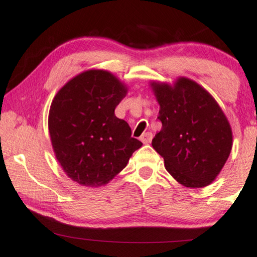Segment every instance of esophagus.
Masks as SVG:
<instances>
[{
    "label": "esophagus",
    "mask_w": 257,
    "mask_h": 257,
    "mask_svg": "<svg viewBox=\"0 0 257 257\" xmlns=\"http://www.w3.org/2000/svg\"><path fill=\"white\" fill-rule=\"evenodd\" d=\"M152 138H153V135L151 132H146L144 133V135L140 137V140H142L143 144H150L152 142Z\"/></svg>",
    "instance_id": "esophagus-1"
}]
</instances>
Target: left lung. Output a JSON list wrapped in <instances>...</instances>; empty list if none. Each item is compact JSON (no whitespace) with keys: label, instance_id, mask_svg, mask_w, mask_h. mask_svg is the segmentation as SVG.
<instances>
[{"label":"left lung","instance_id":"left-lung-1","mask_svg":"<svg viewBox=\"0 0 257 257\" xmlns=\"http://www.w3.org/2000/svg\"><path fill=\"white\" fill-rule=\"evenodd\" d=\"M163 124L152 140L168 173L185 187L201 188L215 180L229 157L233 136L216 100L185 77L174 85L151 84Z\"/></svg>","mask_w":257,"mask_h":257}]
</instances>
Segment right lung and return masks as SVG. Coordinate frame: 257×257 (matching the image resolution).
Returning <instances> with one entry per match:
<instances>
[{
    "label": "right lung",
    "mask_w": 257,
    "mask_h": 257,
    "mask_svg": "<svg viewBox=\"0 0 257 257\" xmlns=\"http://www.w3.org/2000/svg\"><path fill=\"white\" fill-rule=\"evenodd\" d=\"M127 89L111 72L87 70L69 80L49 111V133L66 175L80 186L99 187L112 180L142 142L115 117Z\"/></svg>",
    "instance_id": "obj_1"
}]
</instances>
